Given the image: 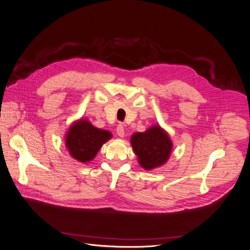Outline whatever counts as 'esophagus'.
<instances>
[{"instance_id": "esophagus-1", "label": "esophagus", "mask_w": 250, "mask_h": 250, "mask_svg": "<svg viewBox=\"0 0 250 250\" xmlns=\"http://www.w3.org/2000/svg\"><path fill=\"white\" fill-rule=\"evenodd\" d=\"M116 133H117V135H118L120 138L125 137V128H124L123 125H117V127H116Z\"/></svg>"}]
</instances>
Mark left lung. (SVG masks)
Masks as SVG:
<instances>
[{"label":"left lung","instance_id":"obj_1","mask_svg":"<svg viewBox=\"0 0 250 250\" xmlns=\"http://www.w3.org/2000/svg\"><path fill=\"white\" fill-rule=\"evenodd\" d=\"M131 145L138 156V163L147 171L167 163L173 149L169 134L160 125H151L143 133H134Z\"/></svg>","mask_w":250,"mask_h":250}]
</instances>
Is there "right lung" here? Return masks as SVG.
<instances>
[{"instance_id": "obj_1", "label": "right lung", "mask_w": 250, "mask_h": 250, "mask_svg": "<svg viewBox=\"0 0 250 250\" xmlns=\"http://www.w3.org/2000/svg\"><path fill=\"white\" fill-rule=\"evenodd\" d=\"M111 138L112 134L109 131L96 127L86 118H80L68 128L64 145L74 160L87 164L96 158L101 147Z\"/></svg>"}]
</instances>
